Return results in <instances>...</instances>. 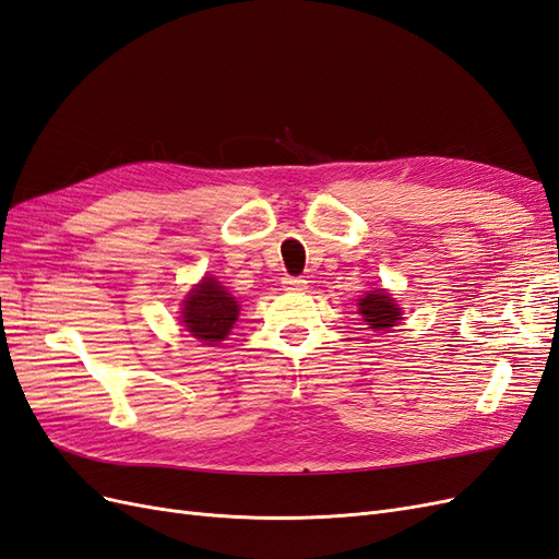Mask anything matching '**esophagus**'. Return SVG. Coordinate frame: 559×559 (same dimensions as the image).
Wrapping results in <instances>:
<instances>
[{"mask_svg":"<svg viewBox=\"0 0 559 559\" xmlns=\"http://www.w3.org/2000/svg\"><path fill=\"white\" fill-rule=\"evenodd\" d=\"M284 289L286 292H302L308 286V280H302V277H284Z\"/></svg>","mask_w":559,"mask_h":559,"instance_id":"obj_1","label":"esophagus"}]
</instances>
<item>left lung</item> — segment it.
<instances>
[{
    "instance_id": "left-lung-1",
    "label": "left lung",
    "mask_w": 559,
    "mask_h": 559,
    "mask_svg": "<svg viewBox=\"0 0 559 559\" xmlns=\"http://www.w3.org/2000/svg\"><path fill=\"white\" fill-rule=\"evenodd\" d=\"M359 314L364 317L368 329L373 331H389L403 319L394 296L384 289L368 292L364 298H359Z\"/></svg>"
}]
</instances>
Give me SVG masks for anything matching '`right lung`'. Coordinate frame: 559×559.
<instances>
[{
	"mask_svg": "<svg viewBox=\"0 0 559 559\" xmlns=\"http://www.w3.org/2000/svg\"><path fill=\"white\" fill-rule=\"evenodd\" d=\"M240 306L216 277H202L181 300V324L205 345L226 341L238 321Z\"/></svg>",
	"mask_w": 559,
	"mask_h": 559,
	"instance_id": "right-lung-1",
	"label": "right lung"
}]
</instances>
